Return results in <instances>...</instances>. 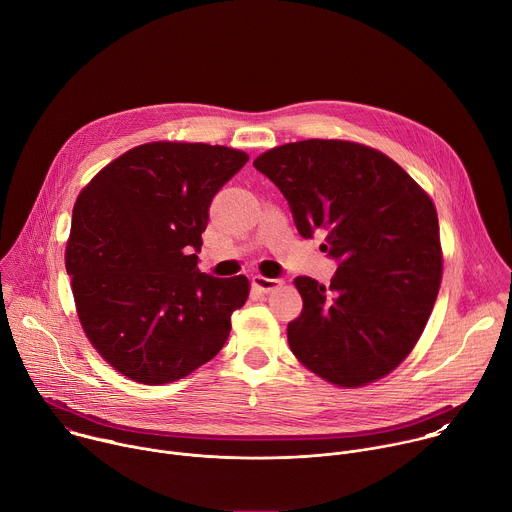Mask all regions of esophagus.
Instances as JSON below:
<instances>
[{
    "label": "esophagus",
    "mask_w": 512,
    "mask_h": 512,
    "mask_svg": "<svg viewBox=\"0 0 512 512\" xmlns=\"http://www.w3.org/2000/svg\"><path fill=\"white\" fill-rule=\"evenodd\" d=\"M253 285H255L259 291H263V294H267V291L279 287L281 281H279V279H271V277H263V275H255V277H253Z\"/></svg>",
    "instance_id": "34e87169"
}]
</instances>
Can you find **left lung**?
Listing matches in <instances>:
<instances>
[{"label":"left lung","mask_w":512,"mask_h":512,"mask_svg":"<svg viewBox=\"0 0 512 512\" xmlns=\"http://www.w3.org/2000/svg\"><path fill=\"white\" fill-rule=\"evenodd\" d=\"M253 166L285 196L298 233L338 263L330 287L296 277L302 314L289 348L318 377L360 387L389 375L419 340L442 281L431 198L385 154L338 139L285 143Z\"/></svg>","instance_id":"8db88e82"}]
</instances>
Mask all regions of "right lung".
I'll return each mask as SVG.
<instances>
[{
	"label": "right lung",
	"mask_w": 512,
	"mask_h": 512,
	"mask_svg": "<svg viewBox=\"0 0 512 512\" xmlns=\"http://www.w3.org/2000/svg\"><path fill=\"white\" fill-rule=\"evenodd\" d=\"M247 160L225 145L145 143L79 194L66 273L91 344L123 377L172 383L225 346L249 281L202 273L198 253L214 194Z\"/></svg>",
	"instance_id": "add662e5"
}]
</instances>
